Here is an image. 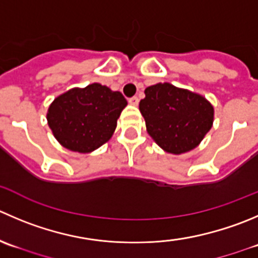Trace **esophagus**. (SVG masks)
Segmentation results:
<instances>
[{
    "label": "esophagus",
    "instance_id": "1",
    "mask_svg": "<svg viewBox=\"0 0 258 258\" xmlns=\"http://www.w3.org/2000/svg\"><path fill=\"white\" fill-rule=\"evenodd\" d=\"M139 97H132V98L128 99V103L132 104V106H139Z\"/></svg>",
    "mask_w": 258,
    "mask_h": 258
}]
</instances>
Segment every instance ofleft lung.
Returning a JSON list of instances; mask_svg holds the SVG:
<instances>
[{"label":"left lung","instance_id":"left-lung-1","mask_svg":"<svg viewBox=\"0 0 258 258\" xmlns=\"http://www.w3.org/2000/svg\"><path fill=\"white\" fill-rule=\"evenodd\" d=\"M139 107L147 134L169 154L194 150L213 126L214 108L206 97L170 83L147 87Z\"/></svg>","mask_w":258,"mask_h":258}]
</instances>
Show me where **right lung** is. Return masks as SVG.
Masks as SVG:
<instances>
[{
	"instance_id": "add662e5",
	"label": "right lung",
	"mask_w": 258,
	"mask_h": 258,
	"mask_svg": "<svg viewBox=\"0 0 258 258\" xmlns=\"http://www.w3.org/2000/svg\"><path fill=\"white\" fill-rule=\"evenodd\" d=\"M126 106L121 92L92 83L57 96L47 108V124L62 147L88 154L111 139Z\"/></svg>"
}]
</instances>
